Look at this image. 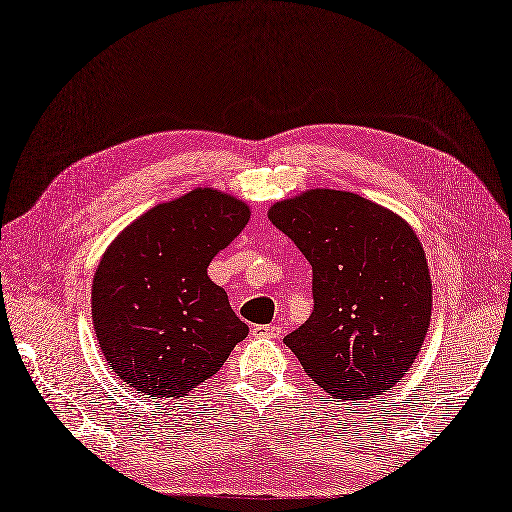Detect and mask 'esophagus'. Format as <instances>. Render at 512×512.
<instances>
[{"mask_svg": "<svg viewBox=\"0 0 512 512\" xmlns=\"http://www.w3.org/2000/svg\"><path fill=\"white\" fill-rule=\"evenodd\" d=\"M255 338H278L280 327L278 325H253Z\"/></svg>", "mask_w": 512, "mask_h": 512, "instance_id": "obj_1", "label": "esophagus"}]
</instances>
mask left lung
Returning <instances> with one entry per match:
<instances>
[{"instance_id":"obj_1","label":"left lung","mask_w":512,"mask_h":512,"mask_svg":"<svg viewBox=\"0 0 512 512\" xmlns=\"http://www.w3.org/2000/svg\"><path fill=\"white\" fill-rule=\"evenodd\" d=\"M268 219L312 266V315L285 336L304 372L334 398L381 395L417 359L432 317V278L412 227L366 197L312 189Z\"/></svg>"}]
</instances>
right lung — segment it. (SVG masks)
<instances>
[{"label": "right lung", "instance_id": "obj_1", "mask_svg": "<svg viewBox=\"0 0 512 512\" xmlns=\"http://www.w3.org/2000/svg\"><path fill=\"white\" fill-rule=\"evenodd\" d=\"M246 223L244 202L195 189L144 212L108 246L91 312L97 342L123 383L151 398H183L246 338L249 325L208 278L212 257Z\"/></svg>", "mask_w": 512, "mask_h": 512}]
</instances>
